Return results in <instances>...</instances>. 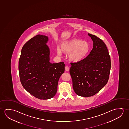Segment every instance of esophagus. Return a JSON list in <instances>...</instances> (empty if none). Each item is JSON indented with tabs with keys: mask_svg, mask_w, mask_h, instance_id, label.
<instances>
[{
	"mask_svg": "<svg viewBox=\"0 0 129 129\" xmlns=\"http://www.w3.org/2000/svg\"><path fill=\"white\" fill-rule=\"evenodd\" d=\"M65 70H66V71H69V70H70V68L67 66H66L65 67Z\"/></svg>",
	"mask_w": 129,
	"mask_h": 129,
	"instance_id": "1",
	"label": "esophagus"
}]
</instances>
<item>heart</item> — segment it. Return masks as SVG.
Segmentation results:
<instances>
[{"label":"heart","mask_w":129,"mask_h":129,"mask_svg":"<svg viewBox=\"0 0 129 129\" xmlns=\"http://www.w3.org/2000/svg\"><path fill=\"white\" fill-rule=\"evenodd\" d=\"M90 49V44L87 41L73 39L63 42L60 45V49L58 48L57 53L59 55L62 53L68 54L70 61L79 63L85 58Z\"/></svg>","instance_id":"obj_1"}]
</instances>
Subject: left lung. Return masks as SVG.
I'll return each mask as SVG.
<instances>
[{
	"instance_id": "1",
	"label": "left lung",
	"mask_w": 129,
	"mask_h": 129,
	"mask_svg": "<svg viewBox=\"0 0 129 129\" xmlns=\"http://www.w3.org/2000/svg\"><path fill=\"white\" fill-rule=\"evenodd\" d=\"M88 35L93 41V49L82 61L71 63L70 69L74 92L85 97L94 95L106 85L111 66L104 42L94 35Z\"/></svg>"
}]
</instances>
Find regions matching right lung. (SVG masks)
Returning <instances> with one entry per match:
<instances>
[{"instance_id": "obj_1", "label": "right lung", "mask_w": 129, "mask_h": 129, "mask_svg": "<svg viewBox=\"0 0 129 129\" xmlns=\"http://www.w3.org/2000/svg\"><path fill=\"white\" fill-rule=\"evenodd\" d=\"M47 36L38 35L23 46L19 60L21 83L37 98L47 100L55 95L59 78L65 70L63 62L51 63Z\"/></svg>"}]
</instances>
